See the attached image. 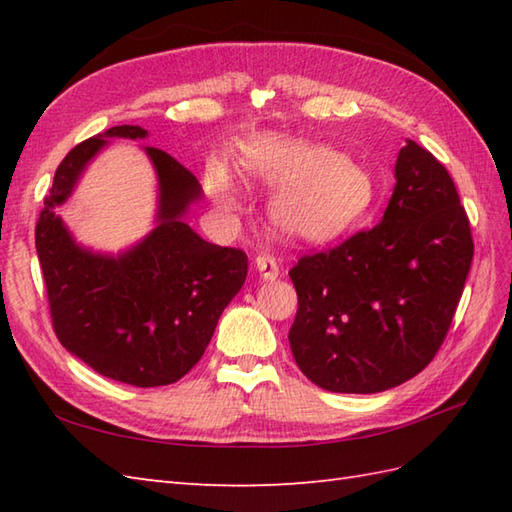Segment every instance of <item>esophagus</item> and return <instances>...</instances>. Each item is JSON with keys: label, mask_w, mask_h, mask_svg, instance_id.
Wrapping results in <instances>:
<instances>
[{"label": "esophagus", "mask_w": 512, "mask_h": 512, "mask_svg": "<svg viewBox=\"0 0 512 512\" xmlns=\"http://www.w3.org/2000/svg\"><path fill=\"white\" fill-rule=\"evenodd\" d=\"M255 268L259 270V275H262V279H266V281H275L279 277V264L273 255H266V253L257 255Z\"/></svg>", "instance_id": "1"}]
</instances>
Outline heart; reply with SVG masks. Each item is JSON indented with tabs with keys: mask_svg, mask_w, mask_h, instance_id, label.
Returning <instances> with one entry per match:
<instances>
[{
	"mask_svg": "<svg viewBox=\"0 0 512 512\" xmlns=\"http://www.w3.org/2000/svg\"><path fill=\"white\" fill-rule=\"evenodd\" d=\"M248 178L277 189L270 217L288 237L325 242L347 231L374 200L372 176L339 151L277 134L257 136L242 156ZM217 198L233 209L237 195L228 180L217 182Z\"/></svg>",
	"mask_w": 512,
	"mask_h": 512,
	"instance_id": "b5f03b06",
	"label": "heart"
}]
</instances>
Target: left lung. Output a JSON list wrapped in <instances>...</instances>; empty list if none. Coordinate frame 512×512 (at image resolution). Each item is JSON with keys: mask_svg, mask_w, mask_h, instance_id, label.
I'll use <instances>...</instances> for the list:
<instances>
[{"mask_svg": "<svg viewBox=\"0 0 512 512\" xmlns=\"http://www.w3.org/2000/svg\"><path fill=\"white\" fill-rule=\"evenodd\" d=\"M394 171L383 220L290 270L299 297L292 356L336 394H378L420 374L471 270V224L449 171L413 140Z\"/></svg>", "mask_w": 512, "mask_h": 512, "instance_id": "8db88e82", "label": "left lung"}]
</instances>
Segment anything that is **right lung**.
I'll return each instance as SVG.
<instances>
[{
	"instance_id": "obj_1",
	"label": "right lung",
	"mask_w": 512,
	"mask_h": 512,
	"mask_svg": "<svg viewBox=\"0 0 512 512\" xmlns=\"http://www.w3.org/2000/svg\"><path fill=\"white\" fill-rule=\"evenodd\" d=\"M107 138H147L138 125L110 127L76 145L54 173L35 228L52 328L61 345L94 372L134 387L180 380L200 361L217 319L244 286L248 257L206 242L184 222L202 198L193 173L167 151L145 147L158 176V226L114 255L74 242L54 213Z\"/></svg>"
}]
</instances>
